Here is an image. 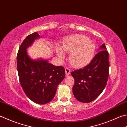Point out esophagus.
I'll list each match as a JSON object with an SVG mask.
<instances>
[{
  "mask_svg": "<svg viewBox=\"0 0 127 127\" xmlns=\"http://www.w3.org/2000/svg\"><path fill=\"white\" fill-rule=\"evenodd\" d=\"M65 75L67 76H68L70 73V70L68 68H65Z\"/></svg>",
  "mask_w": 127,
  "mask_h": 127,
  "instance_id": "esophagus-1",
  "label": "esophagus"
}]
</instances>
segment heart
I'll use <instances>...</instances> for the list:
<instances>
[{"mask_svg":"<svg viewBox=\"0 0 127 127\" xmlns=\"http://www.w3.org/2000/svg\"><path fill=\"white\" fill-rule=\"evenodd\" d=\"M62 48L64 51L70 53L69 62L76 68L84 66L90 63L96 51L95 44L88 37L82 34L66 38L62 42ZM63 51L61 47L57 46V56L61 60H63L65 56Z\"/></svg>","mask_w":127,"mask_h":127,"instance_id":"1","label":"heart"}]
</instances>
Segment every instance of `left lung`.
Segmentation results:
<instances>
[{"label":"left lung","mask_w":127,"mask_h":127,"mask_svg":"<svg viewBox=\"0 0 127 127\" xmlns=\"http://www.w3.org/2000/svg\"><path fill=\"white\" fill-rule=\"evenodd\" d=\"M100 51L88 65L71 72L75 80L73 93L81 102L89 103L95 100L106 87L110 63L105 44L100 47Z\"/></svg>","instance_id":"obj_1"}]
</instances>
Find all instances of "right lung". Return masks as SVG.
Returning a JSON list of instances; mask_svg holds the SVG:
<instances>
[{
  "label": "right lung",
  "instance_id": "add662e5",
  "mask_svg": "<svg viewBox=\"0 0 127 127\" xmlns=\"http://www.w3.org/2000/svg\"><path fill=\"white\" fill-rule=\"evenodd\" d=\"M39 38V34L34 32L22 42L17 55V69L20 83L26 96L34 102L44 105L54 98L65 73L63 66L54 65L47 60L30 58L27 48Z\"/></svg>",
  "mask_w": 127,
  "mask_h": 127
}]
</instances>
